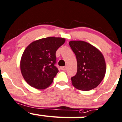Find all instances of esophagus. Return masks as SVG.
Listing matches in <instances>:
<instances>
[{
    "mask_svg": "<svg viewBox=\"0 0 122 122\" xmlns=\"http://www.w3.org/2000/svg\"><path fill=\"white\" fill-rule=\"evenodd\" d=\"M61 69L62 70H66L67 69V66H65V67H61Z\"/></svg>",
    "mask_w": 122,
    "mask_h": 122,
    "instance_id": "obj_1",
    "label": "esophagus"
}]
</instances>
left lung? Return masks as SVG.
<instances>
[{
  "label": "left lung",
  "mask_w": 122,
  "mask_h": 122,
  "mask_svg": "<svg viewBox=\"0 0 122 122\" xmlns=\"http://www.w3.org/2000/svg\"><path fill=\"white\" fill-rule=\"evenodd\" d=\"M69 45L77 62L76 74L71 78L72 85L77 89L85 91L97 87L106 72L103 54L96 47L85 41H71Z\"/></svg>",
  "instance_id": "1"
}]
</instances>
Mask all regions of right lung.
Instances as JSON below:
<instances>
[{"instance_id": "obj_1", "label": "right lung", "mask_w": 122, "mask_h": 122, "mask_svg": "<svg viewBox=\"0 0 122 122\" xmlns=\"http://www.w3.org/2000/svg\"><path fill=\"white\" fill-rule=\"evenodd\" d=\"M66 42L62 37H48L31 42L25 49L20 69L26 82L37 89L49 87L58 72L54 66L56 50Z\"/></svg>"}]
</instances>
